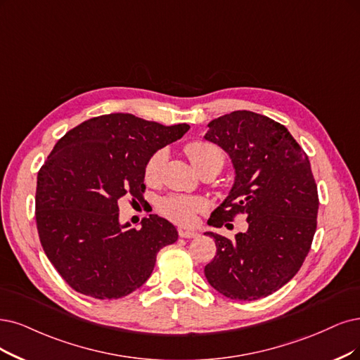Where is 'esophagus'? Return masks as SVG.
Masks as SVG:
<instances>
[{"mask_svg": "<svg viewBox=\"0 0 360 360\" xmlns=\"http://www.w3.org/2000/svg\"><path fill=\"white\" fill-rule=\"evenodd\" d=\"M178 233H179V237H182V238H194V237H197V236H198L195 231L185 230V229H179V230H178Z\"/></svg>", "mask_w": 360, "mask_h": 360, "instance_id": "obj_1", "label": "esophagus"}]
</instances>
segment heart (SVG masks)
I'll list each match as a JSON object with an SVG mask.
<instances>
[{
  "label": "heart",
  "instance_id": "b5f03b06",
  "mask_svg": "<svg viewBox=\"0 0 360 360\" xmlns=\"http://www.w3.org/2000/svg\"><path fill=\"white\" fill-rule=\"evenodd\" d=\"M190 162L194 169H200L206 165H215L219 170L224 166L225 155L218 145L206 141H193L185 145ZM166 151L158 150L150 155L143 167V179L146 184H155L160 179V173L166 162ZM160 214L179 225H191L195 221L198 212H202L205 203L202 198L182 194H167L160 198L157 205Z\"/></svg>",
  "mask_w": 360,
  "mask_h": 360
}]
</instances>
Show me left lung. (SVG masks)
Listing matches in <instances>:
<instances>
[{"label": "left lung", "mask_w": 360, "mask_h": 360, "mask_svg": "<svg viewBox=\"0 0 360 360\" xmlns=\"http://www.w3.org/2000/svg\"><path fill=\"white\" fill-rule=\"evenodd\" d=\"M207 127L205 139L230 155L236 172L230 194L207 224L230 227L243 214L249 227L231 240L206 233L214 237L217 255L205 276L224 297L255 301L281 289L301 269L317 227V185L307 154L274 120L234 111Z\"/></svg>", "instance_id": "left-lung-1"}]
</instances>
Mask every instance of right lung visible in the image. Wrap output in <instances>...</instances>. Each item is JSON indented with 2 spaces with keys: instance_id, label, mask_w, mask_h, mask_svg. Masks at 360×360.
I'll return each instance as SVG.
<instances>
[{
  "instance_id": "obj_1",
  "label": "right lung",
  "mask_w": 360,
  "mask_h": 360,
  "mask_svg": "<svg viewBox=\"0 0 360 360\" xmlns=\"http://www.w3.org/2000/svg\"><path fill=\"white\" fill-rule=\"evenodd\" d=\"M188 124L163 126L131 114H106L66 131L37 176L39 242L63 281L98 300L123 298L151 276L158 250L175 243V225L158 215L130 229L118 202H143V167Z\"/></svg>"
}]
</instances>
